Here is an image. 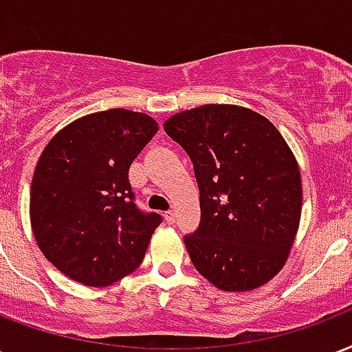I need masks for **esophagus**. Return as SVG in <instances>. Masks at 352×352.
I'll return each instance as SVG.
<instances>
[{
	"label": "esophagus",
	"mask_w": 352,
	"mask_h": 352,
	"mask_svg": "<svg viewBox=\"0 0 352 352\" xmlns=\"http://www.w3.org/2000/svg\"><path fill=\"white\" fill-rule=\"evenodd\" d=\"M175 218H177V216H175V212H173V210H168L164 214V219H166V223H168V225L175 223Z\"/></svg>",
	"instance_id": "34e87169"
}]
</instances>
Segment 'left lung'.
<instances>
[{
    "label": "left lung",
    "mask_w": 352,
    "mask_h": 352,
    "mask_svg": "<svg viewBox=\"0 0 352 352\" xmlns=\"http://www.w3.org/2000/svg\"><path fill=\"white\" fill-rule=\"evenodd\" d=\"M199 186L201 221L184 236L195 270L223 292L272 280L301 219L299 166L267 118L236 104H203L166 120Z\"/></svg>",
    "instance_id": "8db88e82"
}]
</instances>
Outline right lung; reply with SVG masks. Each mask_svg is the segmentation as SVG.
I'll list each match as a JSON object with an SVG mask.
<instances>
[{"label": "right lung", "instance_id": "add662e5", "mask_svg": "<svg viewBox=\"0 0 352 352\" xmlns=\"http://www.w3.org/2000/svg\"><path fill=\"white\" fill-rule=\"evenodd\" d=\"M157 122L111 109L75 120L45 146L31 184V227L40 251L72 280L109 286L146 256L162 218L134 203L129 168Z\"/></svg>", "mask_w": 352, "mask_h": 352}]
</instances>
